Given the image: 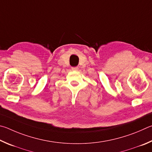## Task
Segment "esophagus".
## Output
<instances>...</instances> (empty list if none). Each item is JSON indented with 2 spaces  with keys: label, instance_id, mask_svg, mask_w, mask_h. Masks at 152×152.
I'll return each instance as SVG.
<instances>
[{
  "label": "esophagus",
  "instance_id": "34e87169",
  "mask_svg": "<svg viewBox=\"0 0 152 152\" xmlns=\"http://www.w3.org/2000/svg\"><path fill=\"white\" fill-rule=\"evenodd\" d=\"M72 70L73 71H78V69H79V68L78 67H72Z\"/></svg>",
  "mask_w": 152,
  "mask_h": 152
}]
</instances>
